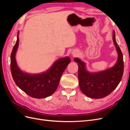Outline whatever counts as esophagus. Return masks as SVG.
I'll return each mask as SVG.
<instances>
[{"instance_id":"esophagus-1","label":"esophagus","mask_w":130,"mask_h":130,"mask_svg":"<svg viewBox=\"0 0 130 130\" xmlns=\"http://www.w3.org/2000/svg\"><path fill=\"white\" fill-rule=\"evenodd\" d=\"M72 55L74 57L78 55V53L77 52H76V51H73V52H72Z\"/></svg>"}]
</instances>
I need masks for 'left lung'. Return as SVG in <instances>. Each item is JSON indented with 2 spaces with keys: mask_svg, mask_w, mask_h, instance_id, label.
<instances>
[{
  "mask_svg": "<svg viewBox=\"0 0 130 130\" xmlns=\"http://www.w3.org/2000/svg\"><path fill=\"white\" fill-rule=\"evenodd\" d=\"M113 41L118 53V59L116 63L111 68L91 73L88 71L86 63L80 58L74 59L78 66V77L80 89L89 98L101 99L109 95L117 88L123 77V56L116 42L115 31L113 32Z\"/></svg>",
  "mask_w": 130,
  "mask_h": 130,
  "instance_id": "1",
  "label": "left lung"
}]
</instances>
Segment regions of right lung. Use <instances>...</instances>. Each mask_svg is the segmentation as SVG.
<instances>
[{
    "mask_svg": "<svg viewBox=\"0 0 130 130\" xmlns=\"http://www.w3.org/2000/svg\"><path fill=\"white\" fill-rule=\"evenodd\" d=\"M17 40L11 54V71L14 82L27 95L37 99L52 95L56 91L62 74L70 62L69 57L59 58L46 71L31 74L19 69L15 60L19 45V32Z\"/></svg>",
    "mask_w": 130,
    "mask_h": 130,
    "instance_id": "add662e5",
    "label": "right lung"
}]
</instances>
